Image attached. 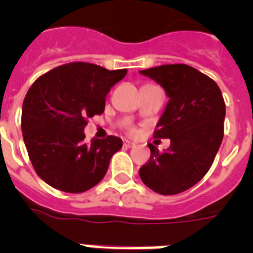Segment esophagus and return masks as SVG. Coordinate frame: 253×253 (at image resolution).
Segmentation results:
<instances>
[{
  "instance_id": "1",
  "label": "esophagus",
  "mask_w": 253,
  "mask_h": 253,
  "mask_svg": "<svg viewBox=\"0 0 253 253\" xmlns=\"http://www.w3.org/2000/svg\"><path fill=\"white\" fill-rule=\"evenodd\" d=\"M123 146L126 147V148H132V147H135V143H132L131 140H127V139H125V140H123Z\"/></svg>"
}]
</instances>
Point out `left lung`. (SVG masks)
<instances>
[{
    "label": "left lung",
    "instance_id": "8db88e82",
    "mask_svg": "<svg viewBox=\"0 0 253 253\" xmlns=\"http://www.w3.org/2000/svg\"><path fill=\"white\" fill-rule=\"evenodd\" d=\"M140 73L168 95L154 135L170 139V146L159 152L150 144L151 158L139 176L159 194H178L196 185L215 159L223 139V95L215 81L186 64L160 65Z\"/></svg>",
    "mask_w": 253,
    "mask_h": 253
}]
</instances>
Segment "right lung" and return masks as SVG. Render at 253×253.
I'll list each match as a JSON object with an SVG mask.
<instances>
[{"mask_svg":"<svg viewBox=\"0 0 253 253\" xmlns=\"http://www.w3.org/2000/svg\"><path fill=\"white\" fill-rule=\"evenodd\" d=\"M127 69L69 63L44 73L22 105V134L35 172L49 186L83 193L106 174L122 139L107 136L85 143L87 119L105 110V98Z\"/></svg>","mask_w":253,"mask_h":253,"instance_id":"add662e5","label":"right lung"}]
</instances>
